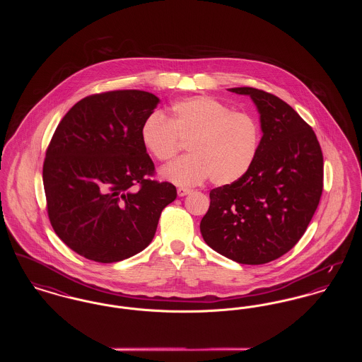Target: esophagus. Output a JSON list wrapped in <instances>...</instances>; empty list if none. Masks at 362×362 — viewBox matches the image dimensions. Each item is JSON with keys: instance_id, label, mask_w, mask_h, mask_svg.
I'll use <instances>...</instances> for the list:
<instances>
[{"instance_id": "esophagus-1", "label": "esophagus", "mask_w": 362, "mask_h": 362, "mask_svg": "<svg viewBox=\"0 0 362 362\" xmlns=\"http://www.w3.org/2000/svg\"><path fill=\"white\" fill-rule=\"evenodd\" d=\"M189 192H191V189H185V187H179V189H177V195H179V197H185V195H187Z\"/></svg>"}]
</instances>
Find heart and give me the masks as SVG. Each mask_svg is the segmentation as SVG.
Segmentation results:
<instances>
[{"label":"heart","mask_w":362,"mask_h":362,"mask_svg":"<svg viewBox=\"0 0 362 362\" xmlns=\"http://www.w3.org/2000/svg\"><path fill=\"white\" fill-rule=\"evenodd\" d=\"M141 142L157 161L173 160L189 142V156L165 167L161 175L177 186H195L210 177L216 186L232 185L251 168L258 153V122L247 112L210 96H194L155 112L141 126Z\"/></svg>","instance_id":"heart-1"}]
</instances>
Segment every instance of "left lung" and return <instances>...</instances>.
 <instances>
[{
  "label": "left lung",
  "mask_w": 362,
  "mask_h": 362,
  "mask_svg": "<svg viewBox=\"0 0 362 362\" xmlns=\"http://www.w3.org/2000/svg\"><path fill=\"white\" fill-rule=\"evenodd\" d=\"M258 108L263 136L247 173L210 191L201 221L207 245L241 264L282 257L301 239L323 191V155L315 132L292 107L257 88H230Z\"/></svg>",
  "instance_id": "1"
}]
</instances>
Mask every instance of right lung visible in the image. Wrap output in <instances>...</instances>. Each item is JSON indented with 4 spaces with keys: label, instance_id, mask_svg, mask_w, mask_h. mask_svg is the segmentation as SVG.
I'll return each instance as SVG.
<instances>
[{
    "label": "right lung",
    "instance_id": "obj_1",
    "mask_svg": "<svg viewBox=\"0 0 362 362\" xmlns=\"http://www.w3.org/2000/svg\"><path fill=\"white\" fill-rule=\"evenodd\" d=\"M124 89L86 96L59 122L46 151L43 186L58 238L100 263L130 258L155 238L176 187L157 182L141 126L158 104Z\"/></svg>",
    "mask_w": 362,
    "mask_h": 362
}]
</instances>
